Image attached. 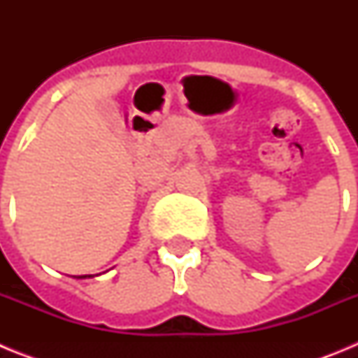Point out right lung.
Segmentation results:
<instances>
[{
    "mask_svg": "<svg viewBox=\"0 0 358 358\" xmlns=\"http://www.w3.org/2000/svg\"><path fill=\"white\" fill-rule=\"evenodd\" d=\"M77 278H80V280H82V278H91V276H77Z\"/></svg>",
    "mask_w": 358,
    "mask_h": 358,
    "instance_id": "obj_1",
    "label": "right lung"
}]
</instances>
